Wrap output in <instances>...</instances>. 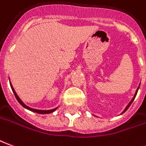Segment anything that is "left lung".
I'll list each match as a JSON object with an SVG mask.
<instances>
[{
	"label": "left lung",
	"mask_w": 146,
	"mask_h": 146,
	"mask_svg": "<svg viewBox=\"0 0 146 146\" xmlns=\"http://www.w3.org/2000/svg\"><path fill=\"white\" fill-rule=\"evenodd\" d=\"M139 86H140V84H139ZM139 86H138V88H137V90H136V92H135V94H134V96H133V99H132V100H130V103H129V104H128V105H127V106H126V108H125V110L123 111V113H124V112L126 111V110H127V109L129 108V107H130V104H131L133 103V100H134V99H135V97H136V95H137V91H138V89H139Z\"/></svg>",
	"instance_id": "obj_1"
}]
</instances>
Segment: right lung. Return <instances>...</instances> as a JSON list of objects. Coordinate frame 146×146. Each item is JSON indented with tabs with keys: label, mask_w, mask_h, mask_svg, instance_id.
<instances>
[{
	"label": "right lung",
	"mask_w": 146,
	"mask_h": 146,
	"mask_svg": "<svg viewBox=\"0 0 146 146\" xmlns=\"http://www.w3.org/2000/svg\"><path fill=\"white\" fill-rule=\"evenodd\" d=\"M10 82V81H9ZM10 86H11V88H12V90H13V93H14V95H15V96H16V100H17V101L20 103V104L23 106L24 108L27 109V110H29V111H33V112H35V113H38V114H50V113H52V112H54V111H55L56 109L58 108H56L54 109H52V110H38V109H34V108H30V107H28V106H27V105L25 104L24 103H23L21 100H20V98L18 96V95L16 94V91L14 90V88H13V85H12V84H11V82H10Z\"/></svg>",
	"instance_id": "1"
}]
</instances>
